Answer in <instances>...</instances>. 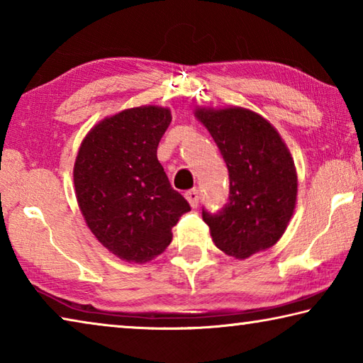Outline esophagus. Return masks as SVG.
<instances>
[{
  "label": "esophagus",
  "mask_w": 363,
  "mask_h": 363,
  "mask_svg": "<svg viewBox=\"0 0 363 363\" xmlns=\"http://www.w3.org/2000/svg\"><path fill=\"white\" fill-rule=\"evenodd\" d=\"M186 199L189 200V203L192 205L194 208H196V205H199V200H200V192L199 189H190L186 192Z\"/></svg>",
  "instance_id": "obj_1"
}]
</instances>
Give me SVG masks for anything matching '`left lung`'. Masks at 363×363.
I'll use <instances>...</instances> for the list:
<instances>
[{
    "label": "left lung",
    "instance_id": "obj_1",
    "mask_svg": "<svg viewBox=\"0 0 363 363\" xmlns=\"http://www.w3.org/2000/svg\"><path fill=\"white\" fill-rule=\"evenodd\" d=\"M199 118L229 169V200L216 213L203 208L214 245L247 259L284 235L296 205L298 177L277 130L251 110L199 108Z\"/></svg>",
    "mask_w": 363,
    "mask_h": 363
}]
</instances>
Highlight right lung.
I'll return each mask as SVG.
<instances>
[{
  "instance_id": "obj_1",
  "label": "right lung",
  "mask_w": 363,
  "mask_h": 363,
  "mask_svg": "<svg viewBox=\"0 0 363 363\" xmlns=\"http://www.w3.org/2000/svg\"><path fill=\"white\" fill-rule=\"evenodd\" d=\"M169 123L163 107L123 110L96 125L78 150L73 182L79 210L97 240L120 259H153L190 211L157 158Z\"/></svg>"
}]
</instances>
